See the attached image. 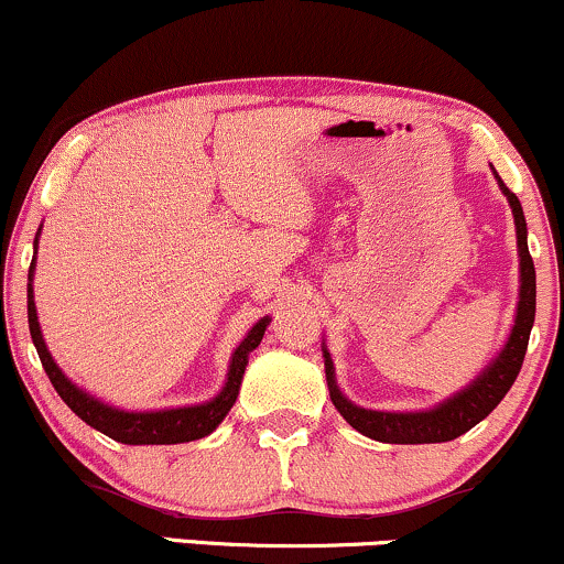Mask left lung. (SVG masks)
<instances>
[{"instance_id":"left-lung-1","label":"left lung","mask_w":564,"mask_h":564,"mask_svg":"<svg viewBox=\"0 0 564 564\" xmlns=\"http://www.w3.org/2000/svg\"><path fill=\"white\" fill-rule=\"evenodd\" d=\"M499 178L501 189H505L509 205L514 214V227H518V250H520V303L518 316H514L512 335H509L505 350L499 354L491 367L482 372L478 380L467 390L456 393L454 399L441 403L433 412H416V414H390V412H369V409L354 406L346 395L335 386L333 359L324 350V369H327V386L329 399L335 409L346 416V422L354 430H359L367 438L380 443H446L465 435L480 420L499 406L501 399L509 393V388L518 380L522 361H525L528 340H531V327L535 319V269L533 258L528 253V227L525 216H522V205L512 189Z\"/></svg>"}]
</instances>
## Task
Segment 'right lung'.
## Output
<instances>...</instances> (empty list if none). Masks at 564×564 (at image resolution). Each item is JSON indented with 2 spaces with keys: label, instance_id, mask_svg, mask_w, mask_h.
<instances>
[{
  "label": "right lung",
  "instance_id": "obj_1",
  "mask_svg": "<svg viewBox=\"0 0 564 564\" xmlns=\"http://www.w3.org/2000/svg\"><path fill=\"white\" fill-rule=\"evenodd\" d=\"M33 274V263L29 271V280ZM33 290L29 284V329L33 337V346H36L39 359L50 382L55 386L57 395L70 406V412H76L86 425H91L99 433H105L108 438L126 443V446H171V443H189L197 438H205L208 433H214L218 422L229 414V409L235 406L237 393H240V382L248 367V354L258 348V343L263 340L269 319H261L250 329L248 337L240 343V348L235 350L229 364V377L227 386L214 401L200 403V406H184V409H169V412H118V409L105 406L91 395H86L84 390H78L68 377L63 375V369L57 367L55 359L50 356V350L44 346L42 329H39L36 319V306H33Z\"/></svg>",
  "mask_w": 564,
  "mask_h": 564
}]
</instances>
